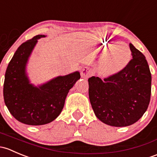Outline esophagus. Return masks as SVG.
<instances>
[{
    "label": "esophagus",
    "instance_id": "1",
    "mask_svg": "<svg viewBox=\"0 0 157 157\" xmlns=\"http://www.w3.org/2000/svg\"><path fill=\"white\" fill-rule=\"evenodd\" d=\"M92 75V70L88 67H85L82 69V72H81V75L82 78H88Z\"/></svg>",
    "mask_w": 157,
    "mask_h": 157
}]
</instances>
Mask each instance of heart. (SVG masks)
<instances>
[{
    "instance_id": "obj_1",
    "label": "heart",
    "mask_w": 157,
    "mask_h": 157,
    "mask_svg": "<svg viewBox=\"0 0 157 157\" xmlns=\"http://www.w3.org/2000/svg\"><path fill=\"white\" fill-rule=\"evenodd\" d=\"M102 49L103 52H106L100 65L102 73L113 74L119 72L126 67L132 58L130 48L125 43H107L103 45Z\"/></svg>"
}]
</instances>
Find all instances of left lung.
I'll list each match as a JSON object with an SVG mask.
<instances>
[{"label":"left lung","mask_w":157,"mask_h":157,"mask_svg":"<svg viewBox=\"0 0 157 157\" xmlns=\"http://www.w3.org/2000/svg\"><path fill=\"white\" fill-rule=\"evenodd\" d=\"M132 59L117 73L105 78H88L89 99L101 122L115 127L135 123L151 101V73L144 55L129 44Z\"/></svg>","instance_id":"obj_1"}]
</instances>
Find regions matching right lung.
I'll return each instance as SVG.
<instances>
[{
	"label": "right lung",
	"instance_id": "right-lung-1",
	"mask_svg": "<svg viewBox=\"0 0 157 157\" xmlns=\"http://www.w3.org/2000/svg\"><path fill=\"white\" fill-rule=\"evenodd\" d=\"M38 35L22 43L6 68L4 83V99L10 113L22 123L45 125L54 121L62 111L69 90L81 78L79 72L58 76L35 86L30 83L25 68Z\"/></svg>",
	"mask_w": 157,
	"mask_h": 157
}]
</instances>
